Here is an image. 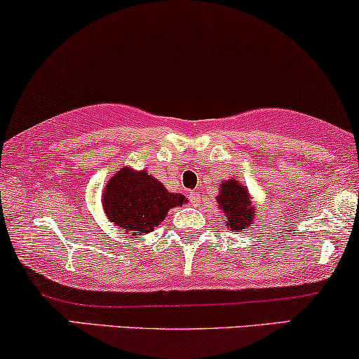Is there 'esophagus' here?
I'll list each match as a JSON object with an SVG mask.
<instances>
[{
	"label": "esophagus",
	"mask_w": 359,
	"mask_h": 359,
	"mask_svg": "<svg viewBox=\"0 0 359 359\" xmlns=\"http://www.w3.org/2000/svg\"><path fill=\"white\" fill-rule=\"evenodd\" d=\"M189 201H191L193 206H198V205H200V201H201L200 194H198V193H191V194H189Z\"/></svg>",
	"instance_id": "obj_1"
}]
</instances>
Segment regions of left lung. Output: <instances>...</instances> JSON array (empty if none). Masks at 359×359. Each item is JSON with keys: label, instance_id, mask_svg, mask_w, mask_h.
I'll list each match as a JSON object with an SVG mask.
<instances>
[{"label": "left lung", "instance_id": "obj_1", "mask_svg": "<svg viewBox=\"0 0 359 359\" xmlns=\"http://www.w3.org/2000/svg\"><path fill=\"white\" fill-rule=\"evenodd\" d=\"M219 210L226 216V224L233 233L248 231L255 224V206L248 188L243 187L238 180H228L219 187V194L216 196Z\"/></svg>", "mask_w": 359, "mask_h": 359}]
</instances>
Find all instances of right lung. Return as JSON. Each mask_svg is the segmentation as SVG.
<instances>
[{"instance_id":"add662e5","label":"right lung","mask_w":359,"mask_h":359,"mask_svg":"<svg viewBox=\"0 0 359 359\" xmlns=\"http://www.w3.org/2000/svg\"><path fill=\"white\" fill-rule=\"evenodd\" d=\"M188 200L170 193L154 176L123 168L111 176L103 193V210L114 226L130 234H146L158 226L171 208Z\"/></svg>"}]
</instances>
